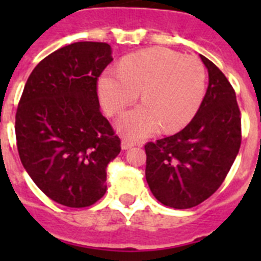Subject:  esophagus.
I'll use <instances>...</instances> for the list:
<instances>
[{"instance_id": "34e87169", "label": "esophagus", "mask_w": 261, "mask_h": 261, "mask_svg": "<svg viewBox=\"0 0 261 261\" xmlns=\"http://www.w3.org/2000/svg\"><path fill=\"white\" fill-rule=\"evenodd\" d=\"M136 145V141H133V140H129V138H123V141H121V147H123L124 150H126V149H130L132 146H135Z\"/></svg>"}]
</instances>
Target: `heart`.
Returning <instances> with one entry per match:
<instances>
[{
	"mask_svg": "<svg viewBox=\"0 0 261 261\" xmlns=\"http://www.w3.org/2000/svg\"><path fill=\"white\" fill-rule=\"evenodd\" d=\"M205 69L196 57L167 48H150L126 56L119 70L99 78L98 91L106 112L120 114L141 91L144 105L120 119L125 137L142 138L186 125L199 110L205 93Z\"/></svg>",
	"mask_w": 261,
	"mask_h": 261,
	"instance_id": "b5f03b06",
	"label": "heart"
}]
</instances>
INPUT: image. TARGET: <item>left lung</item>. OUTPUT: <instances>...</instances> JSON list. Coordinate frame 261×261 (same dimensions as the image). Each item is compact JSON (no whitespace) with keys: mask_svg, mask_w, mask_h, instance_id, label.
<instances>
[{"mask_svg":"<svg viewBox=\"0 0 261 261\" xmlns=\"http://www.w3.org/2000/svg\"><path fill=\"white\" fill-rule=\"evenodd\" d=\"M200 57L209 85L195 117L180 132L145 145L151 193L175 209L193 208L209 199L229 174L242 142L234 89L211 60Z\"/></svg>","mask_w":261,"mask_h":261,"instance_id":"8db88e82","label":"left lung"}]
</instances>
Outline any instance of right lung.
Returning a JSON list of instances; mask_svg holds the SVG:
<instances>
[{
	"label": "right lung",
	"mask_w": 261,
	"mask_h": 261,
	"mask_svg": "<svg viewBox=\"0 0 261 261\" xmlns=\"http://www.w3.org/2000/svg\"><path fill=\"white\" fill-rule=\"evenodd\" d=\"M111 47L78 41L48 55L27 80L15 115L20 162L57 204L86 208L107 191L108 163L120 138L100 112L98 78Z\"/></svg>",
	"instance_id": "1"
}]
</instances>
